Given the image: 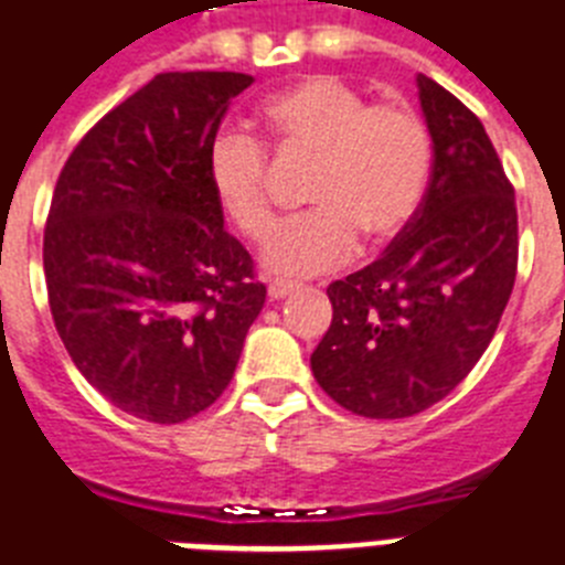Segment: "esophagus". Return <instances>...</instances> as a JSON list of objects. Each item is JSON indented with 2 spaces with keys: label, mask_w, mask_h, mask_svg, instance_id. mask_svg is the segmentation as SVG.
I'll use <instances>...</instances> for the list:
<instances>
[{
  "label": "esophagus",
  "mask_w": 565,
  "mask_h": 565,
  "mask_svg": "<svg viewBox=\"0 0 565 565\" xmlns=\"http://www.w3.org/2000/svg\"><path fill=\"white\" fill-rule=\"evenodd\" d=\"M297 288H300V282H291V279H274L271 286H268V297H271V300H282V297L294 294Z\"/></svg>",
  "instance_id": "1"
}]
</instances>
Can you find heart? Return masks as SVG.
I'll return each mask as SVG.
<instances>
[{
	"label": "heart",
	"instance_id": "heart-1",
	"mask_svg": "<svg viewBox=\"0 0 565 565\" xmlns=\"http://www.w3.org/2000/svg\"><path fill=\"white\" fill-rule=\"evenodd\" d=\"M259 125L282 157L315 159L308 202L315 211L279 231L265 265L311 277L349 263L360 234L374 243L406 228L426 200L434 145L426 119L406 103H369L337 76H308L265 99ZM214 200L254 243L277 228L268 196V153L248 134H220L209 151Z\"/></svg>",
	"mask_w": 565,
	"mask_h": 565
}]
</instances>
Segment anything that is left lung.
Segmentation results:
<instances>
[{
  "instance_id": "1",
  "label": "left lung",
  "mask_w": 565,
  "mask_h": 565,
  "mask_svg": "<svg viewBox=\"0 0 565 565\" xmlns=\"http://www.w3.org/2000/svg\"><path fill=\"white\" fill-rule=\"evenodd\" d=\"M434 142L426 200L383 257L329 286L334 317L311 354L345 412L412 417L440 403L489 349L518 277V205L483 122L417 76Z\"/></svg>"
}]
</instances>
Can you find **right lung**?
Returning <instances> with one entry per match:
<instances>
[{
    "instance_id": "1",
    "label": "right lung",
    "mask_w": 565,
    "mask_h": 565,
    "mask_svg": "<svg viewBox=\"0 0 565 565\" xmlns=\"http://www.w3.org/2000/svg\"><path fill=\"white\" fill-rule=\"evenodd\" d=\"M250 82L157 74L79 139L53 188V326L82 377L139 420L182 423L216 403L265 306L209 180L220 122Z\"/></svg>"
}]
</instances>
